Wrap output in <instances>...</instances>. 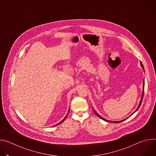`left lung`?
Returning a JSON list of instances; mask_svg holds the SVG:
<instances>
[{
    "mask_svg": "<svg viewBox=\"0 0 156 156\" xmlns=\"http://www.w3.org/2000/svg\"><path fill=\"white\" fill-rule=\"evenodd\" d=\"M141 63V67L143 68V69L144 70V66H143V65L142 64V63L141 62H140ZM144 80H143V93H142V96H141V101H140V104H139V105H138V108H137V109L135 111V112H133V114H134L135 112H136V111L138 110V108H140V105H141V102H142V101H143V95H144ZM93 111H94V113L96 114V115L98 117H99L101 119H102V120H104V121H105V122H112V123H119V122H123V121H124L125 120H121V121H119V122H112V121H108V120H105V119H104V118H102L101 116H100L96 112V111H94V110H93ZM133 114H131V115H133ZM130 115V116H131ZM129 116V117H130Z\"/></svg>",
    "mask_w": 156,
    "mask_h": 156,
    "instance_id": "8db88e82",
    "label": "left lung"
}]
</instances>
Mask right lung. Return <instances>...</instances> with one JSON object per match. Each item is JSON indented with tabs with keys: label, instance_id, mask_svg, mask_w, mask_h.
Returning a JSON list of instances; mask_svg holds the SVG:
<instances>
[{
	"label": "right lung",
	"instance_id": "obj_1",
	"mask_svg": "<svg viewBox=\"0 0 156 156\" xmlns=\"http://www.w3.org/2000/svg\"><path fill=\"white\" fill-rule=\"evenodd\" d=\"M67 115H68V114H67ZM67 115H66V117H65V118H64V119H63V120H62V121H61V122H60V123H58V124H57V125H55V126H56V125H58V124H60V123H62V122H63V121H64V120H65V119H66V116H67Z\"/></svg>",
	"mask_w": 156,
	"mask_h": 156
}]
</instances>
